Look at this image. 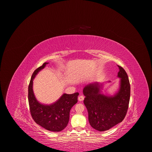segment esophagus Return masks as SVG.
<instances>
[{
	"label": "esophagus",
	"mask_w": 152,
	"mask_h": 152,
	"mask_svg": "<svg viewBox=\"0 0 152 152\" xmlns=\"http://www.w3.org/2000/svg\"><path fill=\"white\" fill-rule=\"evenodd\" d=\"M84 99V96L83 95H80L79 97H78V100L79 101H83Z\"/></svg>",
	"instance_id": "34e87169"
}]
</instances>
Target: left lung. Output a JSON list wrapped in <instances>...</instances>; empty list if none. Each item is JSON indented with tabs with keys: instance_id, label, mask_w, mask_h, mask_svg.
<instances>
[{
	"instance_id": "left-lung-1",
	"label": "left lung",
	"mask_w": 152,
	"mask_h": 152,
	"mask_svg": "<svg viewBox=\"0 0 152 152\" xmlns=\"http://www.w3.org/2000/svg\"><path fill=\"white\" fill-rule=\"evenodd\" d=\"M120 88L113 96L102 93V84L95 82L85 86L83 103L88 113L90 125L99 131H105L121 122L129 107L131 87L128 76L123 67L118 66Z\"/></svg>"
}]
</instances>
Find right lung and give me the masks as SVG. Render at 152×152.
Returning a JSON list of instances; mask_svg holds the SVG:
<instances>
[{
  "label": "right lung",
  "instance_id": "obj_1",
  "mask_svg": "<svg viewBox=\"0 0 152 152\" xmlns=\"http://www.w3.org/2000/svg\"><path fill=\"white\" fill-rule=\"evenodd\" d=\"M45 62L33 73L28 86V101L31 116L34 121L52 132H59L66 127L69 121L71 108L77 102L78 93L64 94L56 102L47 105L39 103L36 99L33 89V80L37 73L44 69Z\"/></svg>",
  "mask_w": 152,
  "mask_h": 152
}]
</instances>
